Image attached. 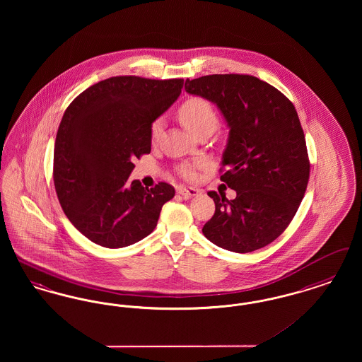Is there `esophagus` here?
<instances>
[{
  "instance_id": "1",
  "label": "esophagus",
  "mask_w": 362,
  "mask_h": 362,
  "mask_svg": "<svg viewBox=\"0 0 362 362\" xmlns=\"http://www.w3.org/2000/svg\"><path fill=\"white\" fill-rule=\"evenodd\" d=\"M177 192H179L183 198L189 199L191 197L198 195V194H199V189H194V187H180V189H177Z\"/></svg>"
}]
</instances>
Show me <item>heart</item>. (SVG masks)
Here are the masks:
<instances>
[{
	"label": "heart",
	"mask_w": 362,
	"mask_h": 362,
	"mask_svg": "<svg viewBox=\"0 0 362 362\" xmlns=\"http://www.w3.org/2000/svg\"><path fill=\"white\" fill-rule=\"evenodd\" d=\"M179 118L192 134H197L205 129L216 130L220 123L218 115L214 111L213 105L209 103L206 99L198 98V96L189 98L186 102H183L179 108ZM163 127H164V119L161 117L156 118L155 121L151 123L149 132H151V139L153 142H156L161 136ZM179 173L186 179H192L195 171L192 165L185 164L179 168Z\"/></svg>",
	"instance_id": "obj_1"
}]
</instances>
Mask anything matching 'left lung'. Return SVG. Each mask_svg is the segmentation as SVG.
<instances>
[{
	"mask_svg": "<svg viewBox=\"0 0 362 362\" xmlns=\"http://www.w3.org/2000/svg\"><path fill=\"white\" fill-rule=\"evenodd\" d=\"M185 89L217 104L229 126L221 180L236 191H209L216 211L202 232L216 245L245 254L288 228L310 179V158L297 111L276 88L248 74H210Z\"/></svg>",
	"mask_w": 362,
	"mask_h": 362,
	"instance_id": "1",
	"label": "left lung"
}]
</instances>
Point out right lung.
<instances>
[{
	"label": "right lung",
	"instance_id": "add662e5",
	"mask_svg": "<svg viewBox=\"0 0 362 362\" xmlns=\"http://www.w3.org/2000/svg\"><path fill=\"white\" fill-rule=\"evenodd\" d=\"M183 78L117 76L66 108L54 146V186L70 223L89 240L122 248L153 232L175 189L129 182L134 158L151 153V123L179 98Z\"/></svg>",
	"mask_w": 362,
	"mask_h": 362
}]
</instances>
